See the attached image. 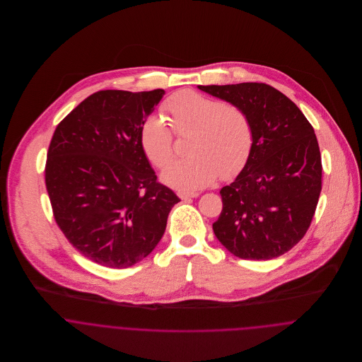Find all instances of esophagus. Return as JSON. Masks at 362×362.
Returning <instances> with one entry per match:
<instances>
[{
	"label": "esophagus",
	"instance_id": "34e87169",
	"mask_svg": "<svg viewBox=\"0 0 362 362\" xmlns=\"http://www.w3.org/2000/svg\"><path fill=\"white\" fill-rule=\"evenodd\" d=\"M178 197L182 199V201H187L189 198H198L199 197V192H178Z\"/></svg>",
	"mask_w": 362,
	"mask_h": 362
}]
</instances>
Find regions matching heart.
Listing matches in <instances>:
<instances>
[{
  "label": "heart",
  "mask_w": 362,
  "mask_h": 362,
  "mask_svg": "<svg viewBox=\"0 0 362 362\" xmlns=\"http://www.w3.org/2000/svg\"><path fill=\"white\" fill-rule=\"evenodd\" d=\"M163 110L178 136L191 135L188 152L192 155L171 163L163 171L164 184L184 192L197 191L213 184L217 177H234L244 167L252 148V128L243 108L182 90L173 95ZM170 129L158 117H149L141 128V146L160 168L175 155Z\"/></svg>",
  "instance_id": "b5f03b06"
}]
</instances>
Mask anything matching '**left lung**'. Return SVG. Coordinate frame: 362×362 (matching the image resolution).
Wrapping results in <instances>:
<instances>
[{
  "mask_svg": "<svg viewBox=\"0 0 362 362\" xmlns=\"http://www.w3.org/2000/svg\"><path fill=\"white\" fill-rule=\"evenodd\" d=\"M198 88L243 108L252 128L243 171L220 191L214 235L238 258H277L303 240L317 205L322 161L315 131L296 104L266 83Z\"/></svg>",
  "mask_w": 362,
  "mask_h": 362,
  "instance_id": "8db88e82",
  "label": "left lung"
}]
</instances>
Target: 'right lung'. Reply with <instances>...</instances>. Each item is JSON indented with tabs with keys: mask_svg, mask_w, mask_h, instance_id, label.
<instances>
[{
	"mask_svg": "<svg viewBox=\"0 0 362 362\" xmlns=\"http://www.w3.org/2000/svg\"><path fill=\"white\" fill-rule=\"evenodd\" d=\"M164 95L100 90L55 128L46 188L66 240L95 263L125 269L161 240L180 198L157 182L141 146V128Z\"/></svg>",
	"mask_w": 362,
	"mask_h": 362,
	"instance_id": "add662e5",
	"label": "right lung"
}]
</instances>
